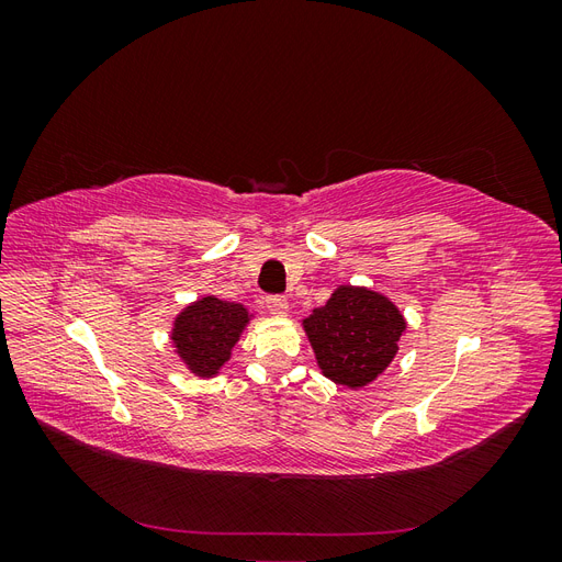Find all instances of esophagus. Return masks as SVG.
<instances>
[{"label":"esophagus","instance_id":"obj_1","mask_svg":"<svg viewBox=\"0 0 562 562\" xmlns=\"http://www.w3.org/2000/svg\"><path fill=\"white\" fill-rule=\"evenodd\" d=\"M265 310L269 314H274V316H285L288 314V300L281 297V295H269V297H265Z\"/></svg>","mask_w":562,"mask_h":562}]
</instances>
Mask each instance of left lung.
<instances>
[{
  "label": "left lung",
  "instance_id": "obj_1",
  "mask_svg": "<svg viewBox=\"0 0 562 562\" xmlns=\"http://www.w3.org/2000/svg\"><path fill=\"white\" fill-rule=\"evenodd\" d=\"M302 328L323 375L347 389H363L394 361L407 323L386 295L363 285H339L302 321Z\"/></svg>",
  "mask_w": 562,
  "mask_h": 562
}]
</instances>
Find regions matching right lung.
Returning <instances> with one entry per match:
<instances>
[{
    "label": "right lung",
    "mask_w": 562,
    "mask_h": 562,
    "mask_svg": "<svg viewBox=\"0 0 562 562\" xmlns=\"http://www.w3.org/2000/svg\"><path fill=\"white\" fill-rule=\"evenodd\" d=\"M252 314L239 302L203 295L176 316L171 342L180 361L196 378H215Z\"/></svg>",
    "instance_id": "right-lung-1"
}]
</instances>
